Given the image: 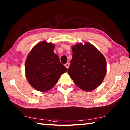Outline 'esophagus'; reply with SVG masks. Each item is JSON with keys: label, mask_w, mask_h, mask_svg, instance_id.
Returning a JSON list of instances; mask_svg holds the SVG:
<instances>
[{"label": "esophagus", "mask_w": 130, "mask_h": 130, "mask_svg": "<svg viewBox=\"0 0 130 130\" xmlns=\"http://www.w3.org/2000/svg\"><path fill=\"white\" fill-rule=\"evenodd\" d=\"M69 65H70V63H66V64L65 65L66 68H67V69H68L69 67Z\"/></svg>", "instance_id": "esophagus-1"}]
</instances>
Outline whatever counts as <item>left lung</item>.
I'll use <instances>...</instances> for the list:
<instances>
[{
    "instance_id": "obj_1",
    "label": "left lung",
    "mask_w": 130,
    "mask_h": 130,
    "mask_svg": "<svg viewBox=\"0 0 130 130\" xmlns=\"http://www.w3.org/2000/svg\"><path fill=\"white\" fill-rule=\"evenodd\" d=\"M73 58L68 73L81 89L89 92L103 82L107 72L104 56L94 46L85 42L72 46Z\"/></svg>"
}]
</instances>
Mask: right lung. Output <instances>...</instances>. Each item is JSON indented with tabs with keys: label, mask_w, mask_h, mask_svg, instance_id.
Masks as SVG:
<instances>
[{
	"label": "right lung",
	"mask_w": 130,
	"mask_h": 130,
	"mask_svg": "<svg viewBox=\"0 0 130 130\" xmlns=\"http://www.w3.org/2000/svg\"><path fill=\"white\" fill-rule=\"evenodd\" d=\"M55 45L42 41L29 52L25 62V75L31 86L41 92L50 90L68 70L54 52Z\"/></svg>",
	"instance_id": "obj_1"
}]
</instances>
